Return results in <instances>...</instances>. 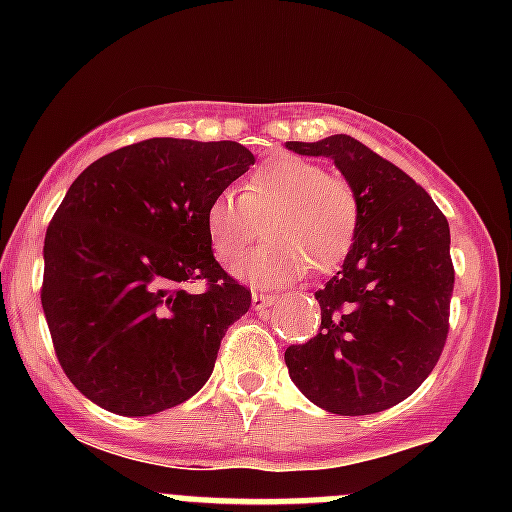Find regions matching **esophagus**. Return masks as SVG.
<instances>
[{
	"label": "esophagus",
	"mask_w": 512,
	"mask_h": 512,
	"mask_svg": "<svg viewBox=\"0 0 512 512\" xmlns=\"http://www.w3.org/2000/svg\"><path fill=\"white\" fill-rule=\"evenodd\" d=\"M277 302V294H267V292H252V307L260 312V309L272 307Z\"/></svg>",
	"instance_id": "1"
}]
</instances>
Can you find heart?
<instances>
[{
  "label": "heart",
  "instance_id": "heart-1",
  "mask_svg": "<svg viewBox=\"0 0 512 512\" xmlns=\"http://www.w3.org/2000/svg\"><path fill=\"white\" fill-rule=\"evenodd\" d=\"M260 225L270 242L237 275L260 285H282L307 267L327 275L352 252L359 198L347 178L324 173L312 160L272 158L245 175L237 198L218 193L205 208V232L220 265H235Z\"/></svg>",
  "mask_w": 512,
  "mask_h": 512
}]
</instances>
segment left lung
Wrapping results in <instances>:
<instances>
[{"instance_id":"left-lung-1","label":"left lung","mask_w":512,"mask_h":512,"mask_svg":"<svg viewBox=\"0 0 512 512\" xmlns=\"http://www.w3.org/2000/svg\"><path fill=\"white\" fill-rule=\"evenodd\" d=\"M332 158L359 198V227L342 270L319 292L322 327L285 364L319 409L366 416L409 399L448 337L453 272L446 215L414 178L352 136L287 141Z\"/></svg>"}]
</instances>
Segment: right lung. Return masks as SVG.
I'll return each mask as SVG.
<instances>
[{
	"instance_id": "add662e5",
	"label": "right lung",
	"mask_w": 512,
	"mask_h": 512,
	"mask_svg": "<svg viewBox=\"0 0 512 512\" xmlns=\"http://www.w3.org/2000/svg\"><path fill=\"white\" fill-rule=\"evenodd\" d=\"M250 165L235 141L148 138L66 190L46 227L41 307L61 369L101 409L151 416L210 379L252 294L213 257L205 208Z\"/></svg>"
}]
</instances>
